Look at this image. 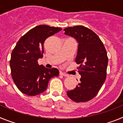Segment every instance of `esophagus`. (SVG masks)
Here are the masks:
<instances>
[{"label": "esophagus", "mask_w": 123, "mask_h": 123, "mask_svg": "<svg viewBox=\"0 0 123 123\" xmlns=\"http://www.w3.org/2000/svg\"><path fill=\"white\" fill-rule=\"evenodd\" d=\"M60 74L62 75V76H65V77H68V74H66V73H63V72L60 73Z\"/></svg>", "instance_id": "1"}]
</instances>
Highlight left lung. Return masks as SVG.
I'll use <instances>...</instances> for the list:
<instances>
[{"instance_id": "1", "label": "left lung", "mask_w": 123, "mask_h": 123, "mask_svg": "<svg viewBox=\"0 0 123 123\" xmlns=\"http://www.w3.org/2000/svg\"><path fill=\"white\" fill-rule=\"evenodd\" d=\"M66 35L73 37L78 44L75 62L81 75L80 83L67 95L76 102H85L94 98L106 78L108 56L104 44L93 31L83 26L64 29Z\"/></svg>"}]
</instances>
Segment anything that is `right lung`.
Wrapping results in <instances>:
<instances>
[{
  "label": "right lung",
  "mask_w": 123,
  "mask_h": 123,
  "mask_svg": "<svg viewBox=\"0 0 123 123\" xmlns=\"http://www.w3.org/2000/svg\"><path fill=\"white\" fill-rule=\"evenodd\" d=\"M62 28L39 25L30 29L17 42L11 55V74L18 89L29 96L39 95L45 91L52 78L58 76L56 68L48 69L38 64L44 53L47 38Z\"/></svg>",
  "instance_id": "1"
}]
</instances>
